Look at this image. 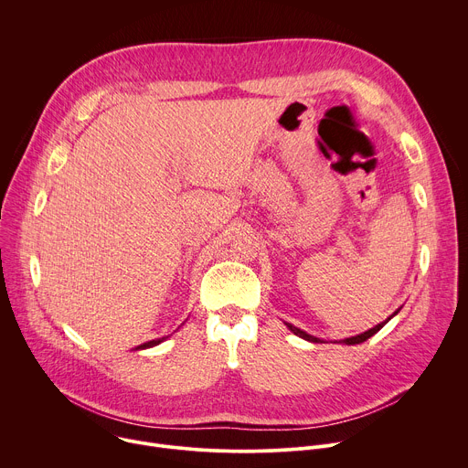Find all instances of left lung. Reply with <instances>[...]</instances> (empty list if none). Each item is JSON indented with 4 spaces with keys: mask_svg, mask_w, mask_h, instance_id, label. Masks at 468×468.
I'll list each match as a JSON object with an SVG mask.
<instances>
[{
    "mask_svg": "<svg viewBox=\"0 0 468 468\" xmlns=\"http://www.w3.org/2000/svg\"><path fill=\"white\" fill-rule=\"evenodd\" d=\"M399 309L402 307H398L388 318H385L383 322H379L378 325H374V327H370V329H367V331H363V333H359V335H356V337H348V339H341V341H335V343H341V345H361V343H365L367 339H370L372 335H376V333L392 318V316H396L398 313H399ZM285 325L294 333V335H298L300 339H305V341H309V343H325L324 339H318V337H314V335H309L307 331H303V329H300V327H296V325H292V324H289V322H285Z\"/></svg>",
    "mask_w": 468,
    "mask_h": 468,
    "instance_id": "obj_1",
    "label": "left lung"
}]
</instances>
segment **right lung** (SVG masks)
I'll list each match as a JSON object with an SVG mask.
<instances>
[{
    "mask_svg": "<svg viewBox=\"0 0 468 468\" xmlns=\"http://www.w3.org/2000/svg\"><path fill=\"white\" fill-rule=\"evenodd\" d=\"M168 337H161V339H154V341H148V343H144V345H139L135 350H146V348H154V346H157V345H161L163 341H166Z\"/></svg>",
    "mask_w": 468,
    "mask_h": 468,
    "instance_id": "1",
    "label": "right lung"
}]
</instances>
